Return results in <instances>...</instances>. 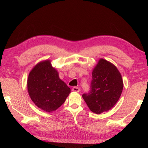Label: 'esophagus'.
Wrapping results in <instances>:
<instances>
[{
  "mask_svg": "<svg viewBox=\"0 0 148 148\" xmlns=\"http://www.w3.org/2000/svg\"><path fill=\"white\" fill-rule=\"evenodd\" d=\"M79 88L78 87H77V86H75L72 88V91H74V92H79Z\"/></svg>",
  "mask_w": 148,
  "mask_h": 148,
  "instance_id": "1",
  "label": "esophagus"
}]
</instances>
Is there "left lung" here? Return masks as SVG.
I'll return each instance as SVG.
<instances>
[{"mask_svg":"<svg viewBox=\"0 0 148 148\" xmlns=\"http://www.w3.org/2000/svg\"><path fill=\"white\" fill-rule=\"evenodd\" d=\"M123 87L122 76L117 67L101 59L92 72L90 89L82 96L89 109L100 114L115 106Z\"/></svg>","mask_w":148,"mask_h":148,"instance_id":"8db88e82","label":"left lung"}]
</instances>
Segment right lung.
<instances>
[{
    "mask_svg": "<svg viewBox=\"0 0 148 148\" xmlns=\"http://www.w3.org/2000/svg\"><path fill=\"white\" fill-rule=\"evenodd\" d=\"M27 86L35 105L47 112L60 107L70 92V88L59 78L50 60L40 62L34 67L29 74Z\"/></svg>",
    "mask_w": 148,
    "mask_h": 148,
    "instance_id": "1",
    "label": "right lung"
}]
</instances>
